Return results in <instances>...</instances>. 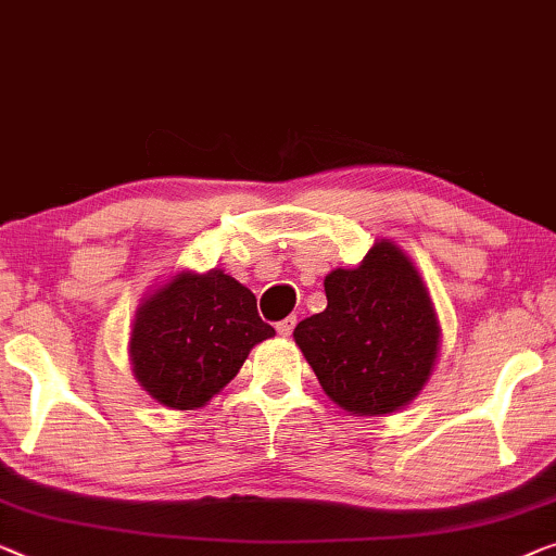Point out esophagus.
Segmentation results:
<instances>
[{
    "label": "esophagus",
    "instance_id": "34e87169",
    "mask_svg": "<svg viewBox=\"0 0 556 556\" xmlns=\"http://www.w3.org/2000/svg\"><path fill=\"white\" fill-rule=\"evenodd\" d=\"M295 324H298V320H295V316H288V318H283V320H280V324L276 326V331H278V336H283V338H288V336H291V333H293V328H295Z\"/></svg>",
    "mask_w": 556,
    "mask_h": 556
}]
</instances>
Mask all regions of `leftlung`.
<instances>
[{
    "mask_svg": "<svg viewBox=\"0 0 556 556\" xmlns=\"http://www.w3.org/2000/svg\"><path fill=\"white\" fill-rule=\"evenodd\" d=\"M326 311L293 338L328 399L356 416H383L418 396L439 356L431 295L408 255L376 240L356 268L326 276Z\"/></svg>",
    "mask_w": 556,
    "mask_h": 556,
    "instance_id": "1",
    "label": "left lung"
}]
</instances>
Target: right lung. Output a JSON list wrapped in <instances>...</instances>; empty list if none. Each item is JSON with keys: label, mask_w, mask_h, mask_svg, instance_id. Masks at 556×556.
I'll return each mask as SVG.
<instances>
[{"label": "right lung", "mask_w": 556, "mask_h": 556, "mask_svg": "<svg viewBox=\"0 0 556 556\" xmlns=\"http://www.w3.org/2000/svg\"><path fill=\"white\" fill-rule=\"evenodd\" d=\"M273 336L243 283L223 270H182L135 313L132 374L157 404L190 412L220 393L253 345Z\"/></svg>", "instance_id": "1"}]
</instances>
